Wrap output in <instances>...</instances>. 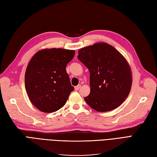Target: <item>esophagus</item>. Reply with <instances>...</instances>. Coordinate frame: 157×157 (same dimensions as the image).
Here are the masks:
<instances>
[{
  "label": "esophagus",
  "instance_id": "obj_1",
  "mask_svg": "<svg viewBox=\"0 0 157 157\" xmlns=\"http://www.w3.org/2000/svg\"><path fill=\"white\" fill-rule=\"evenodd\" d=\"M80 87H81V85L79 84V85H78L77 86L75 87V90H78L80 88Z\"/></svg>",
  "mask_w": 157,
  "mask_h": 157
}]
</instances>
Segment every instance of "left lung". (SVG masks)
I'll return each mask as SVG.
<instances>
[{
    "label": "left lung",
    "instance_id": "1",
    "mask_svg": "<svg viewBox=\"0 0 157 157\" xmlns=\"http://www.w3.org/2000/svg\"><path fill=\"white\" fill-rule=\"evenodd\" d=\"M78 58L90 71V93L84 98L87 104L103 112L121 105L128 96L132 81L125 58L105 43L80 49Z\"/></svg>",
    "mask_w": 157,
    "mask_h": 157
}]
</instances>
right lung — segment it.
<instances>
[{
  "mask_svg": "<svg viewBox=\"0 0 157 157\" xmlns=\"http://www.w3.org/2000/svg\"><path fill=\"white\" fill-rule=\"evenodd\" d=\"M75 56L74 50L52 48L36 53L27 65L25 88L29 100L40 111L59 110L74 90L66 71Z\"/></svg>",
  "mask_w": 157,
  "mask_h": 157,
  "instance_id": "obj_1",
  "label": "right lung"
}]
</instances>
